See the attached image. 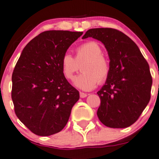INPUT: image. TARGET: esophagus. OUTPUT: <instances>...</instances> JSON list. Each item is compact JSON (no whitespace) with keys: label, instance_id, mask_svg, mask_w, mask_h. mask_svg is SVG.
<instances>
[{"label":"esophagus","instance_id":"1","mask_svg":"<svg viewBox=\"0 0 159 159\" xmlns=\"http://www.w3.org/2000/svg\"><path fill=\"white\" fill-rule=\"evenodd\" d=\"M87 96V94H86L84 93H82V92H80V97L81 98H86Z\"/></svg>","mask_w":159,"mask_h":159}]
</instances>
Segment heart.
Returning <instances> with one entry per match:
<instances>
[{"label": "heart", "mask_w": 159, "mask_h": 159, "mask_svg": "<svg viewBox=\"0 0 159 159\" xmlns=\"http://www.w3.org/2000/svg\"><path fill=\"white\" fill-rule=\"evenodd\" d=\"M83 73L78 76L74 84L83 90H91L107 79L110 72L109 59L103 55V49L95 41H87L76 48L75 58L69 53H65L61 61L63 74L69 80L75 78V74L80 70Z\"/></svg>", "instance_id": "heart-1"}]
</instances>
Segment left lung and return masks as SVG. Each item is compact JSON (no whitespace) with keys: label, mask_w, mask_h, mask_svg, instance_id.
<instances>
[{"label":"left lung","mask_w":159,"mask_h":159,"mask_svg":"<svg viewBox=\"0 0 159 159\" xmlns=\"http://www.w3.org/2000/svg\"><path fill=\"white\" fill-rule=\"evenodd\" d=\"M93 38L108 52L110 72L97 94V116L111 128H125L139 119L150 99L152 79L148 63L133 40L112 28L90 29L83 39Z\"/></svg>","instance_id":"8db88e82"}]
</instances>
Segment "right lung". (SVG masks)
Segmentation results:
<instances>
[{
	"instance_id": "right-lung-1",
	"label": "right lung",
	"mask_w": 159,
	"mask_h": 159,
	"mask_svg": "<svg viewBox=\"0 0 159 159\" xmlns=\"http://www.w3.org/2000/svg\"><path fill=\"white\" fill-rule=\"evenodd\" d=\"M82 32H41L23 49L12 76L17 117L34 134L48 136L67 123L79 92L63 74L62 56Z\"/></svg>"
}]
</instances>
